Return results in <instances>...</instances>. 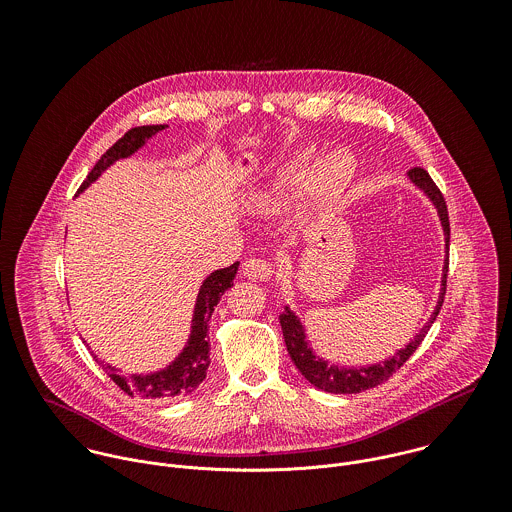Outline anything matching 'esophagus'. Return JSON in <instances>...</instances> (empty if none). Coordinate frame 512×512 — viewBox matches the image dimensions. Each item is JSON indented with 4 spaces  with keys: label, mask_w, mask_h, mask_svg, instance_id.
Here are the masks:
<instances>
[{
    "label": "esophagus",
    "mask_w": 512,
    "mask_h": 512,
    "mask_svg": "<svg viewBox=\"0 0 512 512\" xmlns=\"http://www.w3.org/2000/svg\"><path fill=\"white\" fill-rule=\"evenodd\" d=\"M242 272L248 280L252 282H264L268 280L270 272H272V266L266 262V260H260V258H250L244 262L242 266Z\"/></svg>",
    "instance_id": "obj_1"
}]
</instances>
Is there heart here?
<instances>
[{
	"instance_id": "1",
	"label": "heart",
	"mask_w": 512,
	"mask_h": 512,
	"mask_svg": "<svg viewBox=\"0 0 512 512\" xmlns=\"http://www.w3.org/2000/svg\"><path fill=\"white\" fill-rule=\"evenodd\" d=\"M315 151L301 149L278 167L266 189L250 193L246 205L256 213L272 211L282 199L303 185V197L311 207H327L351 185L357 161L351 151L335 149L313 163Z\"/></svg>"
}]
</instances>
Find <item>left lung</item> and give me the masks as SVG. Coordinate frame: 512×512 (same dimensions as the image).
<instances>
[{"mask_svg":"<svg viewBox=\"0 0 512 512\" xmlns=\"http://www.w3.org/2000/svg\"><path fill=\"white\" fill-rule=\"evenodd\" d=\"M406 179L416 189H420L426 195V199L434 205V209L438 213L441 230H443L445 256H443V268H441L438 303H436L430 319L414 335V339H410V343L404 345V349L396 351L392 357H388L382 363L365 366L335 365V363L319 357L313 351V347L309 345L305 325L301 323L297 313L293 311L290 305H284V311L280 313V325H282V333H284L286 347H288V353L292 357L293 365L297 366V370L303 374V378L309 384H313L315 388H319L323 392H331V394H357V392H365L368 388H374V386L382 384L384 380H388L400 366L404 365L412 357V353L420 347V343L424 341V337L428 335L432 323L438 317L441 303H443V295H445V280H447V266H449V256H447V252H449L447 207H445L443 195L439 193V189L436 187V183L432 181V177L428 175V171H424L422 167H414V169H410L406 173Z\"/></svg>","mask_w":512,"mask_h":512,"instance_id":"obj_1","label":"left lung"}]
</instances>
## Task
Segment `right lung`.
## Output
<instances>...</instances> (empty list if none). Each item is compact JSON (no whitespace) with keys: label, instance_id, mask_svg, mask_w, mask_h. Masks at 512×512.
<instances>
[{"label":"right lung","instance_id":"1","mask_svg":"<svg viewBox=\"0 0 512 512\" xmlns=\"http://www.w3.org/2000/svg\"><path fill=\"white\" fill-rule=\"evenodd\" d=\"M167 124L159 126H142V128H132L126 132L124 138H120L114 146L110 147L94 165V169L88 173L86 181L80 185L78 195L84 193L104 171H108L116 161L128 159L134 153H138L142 147L146 146L151 138H155L159 132L167 130ZM238 274V262H234L228 268L215 270L209 274L197 293L195 305H193V315H191V329H189V339L179 351V355L163 368H157L153 372H132V374H122L118 366L110 365L106 361H100L96 355V363L102 366V370L108 372V376L128 394H136L142 398H151V400H173V398H183L193 394L203 380L207 378V370L211 365V345L207 341V331H209V319L213 317V311L224 295L226 290L234 286V278ZM82 343L90 349V345L82 339Z\"/></svg>","mask_w":512,"mask_h":512}]
</instances>
